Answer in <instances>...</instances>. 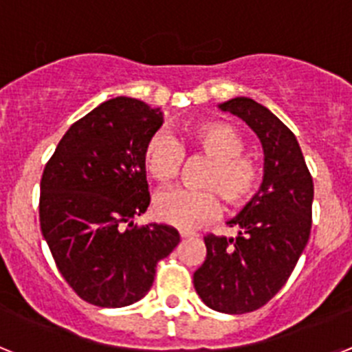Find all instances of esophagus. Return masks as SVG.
I'll return each mask as SVG.
<instances>
[{
	"mask_svg": "<svg viewBox=\"0 0 352 352\" xmlns=\"http://www.w3.org/2000/svg\"><path fill=\"white\" fill-rule=\"evenodd\" d=\"M179 236H182L183 239H188V238H195V236H197V232L188 231V229H182V231H179Z\"/></svg>",
	"mask_w": 352,
	"mask_h": 352,
	"instance_id": "34e87169",
	"label": "esophagus"
}]
</instances>
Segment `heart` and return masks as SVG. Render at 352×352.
<instances>
[{
    "label": "heart",
    "mask_w": 352,
    "mask_h": 352,
    "mask_svg": "<svg viewBox=\"0 0 352 352\" xmlns=\"http://www.w3.org/2000/svg\"><path fill=\"white\" fill-rule=\"evenodd\" d=\"M183 149L210 160L199 183L206 190L173 188L158 194L153 213L160 222L194 229L219 214L217 195L229 210H239L259 192L263 169L256 158L243 153L245 138L231 123L201 121L185 129L179 142L166 132L153 133L142 149L146 173L160 185L170 183L182 167Z\"/></svg>",
    "instance_id": "heart-1"
}]
</instances>
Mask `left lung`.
<instances>
[{"mask_svg": "<svg viewBox=\"0 0 352 352\" xmlns=\"http://www.w3.org/2000/svg\"><path fill=\"white\" fill-rule=\"evenodd\" d=\"M219 107L257 133L264 178L256 197L227 222L238 227L236 238L204 236L206 259L194 273V287L217 312L247 314L284 287L307 247L314 182L294 133L270 109L247 96Z\"/></svg>", "mask_w": 352, "mask_h": 352, "instance_id": "left-lung-1", "label": "left lung"}]
</instances>
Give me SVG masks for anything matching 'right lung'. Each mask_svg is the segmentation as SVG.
Here are the masks:
<instances>
[{"instance_id": "1", "label": "right lung", "mask_w": 352, "mask_h": 352, "mask_svg": "<svg viewBox=\"0 0 352 352\" xmlns=\"http://www.w3.org/2000/svg\"><path fill=\"white\" fill-rule=\"evenodd\" d=\"M162 123L160 109L118 96L76 121L43 169L42 234L68 285L96 307L144 298L179 243L174 227L132 220L149 206L142 149Z\"/></svg>"}]
</instances>
